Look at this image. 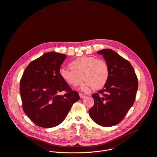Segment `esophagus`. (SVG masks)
I'll use <instances>...</instances> for the list:
<instances>
[{
  "mask_svg": "<svg viewBox=\"0 0 157 157\" xmlns=\"http://www.w3.org/2000/svg\"><path fill=\"white\" fill-rule=\"evenodd\" d=\"M79 96H80V98L81 99H83L85 97V95L84 94H82V93H79Z\"/></svg>",
  "mask_w": 157,
  "mask_h": 157,
  "instance_id": "34e87169",
  "label": "esophagus"
}]
</instances>
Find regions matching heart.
Returning <instances> with one entry per match:
<instances>
[{"label": "heart", "instance_id": "heart-1", "mask_svg": "<svg viewBox=\"0 0 157 157\" xmlns=\"http://www.w3.org/2000/svg\"><path fill=\"white\" fill-rule=\"evenodd\" d=\"M71 69L61 67L59 74L62 79L72 87L80 86L83 79L86 82L83 90L89 88L100 89L106 84L109 77V67L102 59L93 56H82L69 64Z\"/></svg>", "mask_w": 157, "mask_h": 157}]
</instances>
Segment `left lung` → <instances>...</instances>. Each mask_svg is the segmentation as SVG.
Instances as JSON below:
<instances>
[{"instance_id": "8db88e82", "label": "left lung", "mask_w": 157, "mask_h": 157, "mask_svg": "<svg viewBox=\"0 0 157 157\" xmlns=\"http://www.w3.org/2000/svg\"><path fill=\"white\" fill-rule=\"evenodd\" d=\"M109 67V77L104 87L92 94L94 106L89 110L91 119L103 127H111L122 121L133 105L138 87V78L128 61L111 49H102Z\"/></svg>"}]
</instances>
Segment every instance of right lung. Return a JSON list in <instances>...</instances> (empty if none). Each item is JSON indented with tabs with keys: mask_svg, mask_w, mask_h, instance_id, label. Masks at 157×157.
<instances>
[{
	"mask_svg": "<svg viewBox=\"0 0 157 157\" xmlns=\"http://www.w3.org/2000/svg\"><path fill=\"white\" fill-rule=\"evenodd\" d=\"M66 58L63 53H44L27 66L21 79L23 110L39 127L51 128L61 124L72 105L80 99L78 93L59 74ZM62 91L65 94L60 95Z\"/></svg>",
	"mask_w": 157,
	"mask_h": 157,
	"instance_id": "add662e5",
	"label": "right lung"
}]
</instances>
